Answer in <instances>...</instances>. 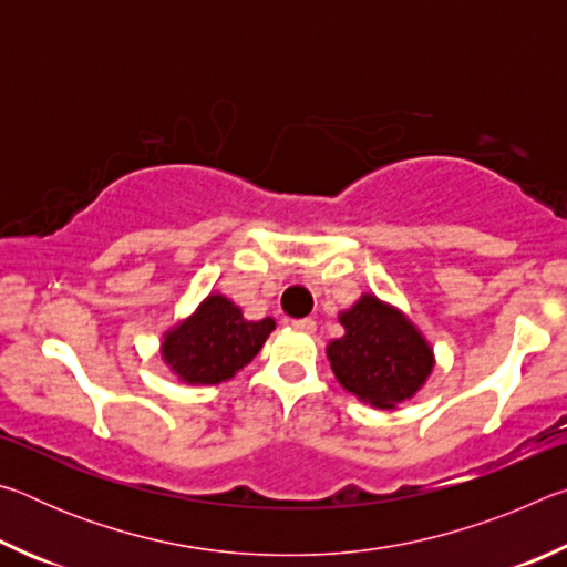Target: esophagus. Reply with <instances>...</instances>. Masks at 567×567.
<instances>
[{
	"label": "esophagus",
	"mask_w": 567,
	"mask_h": 567,
	"mask_svg": "<svg viewBox=\"0 0 567 567\" xmlns=\"http://www.w3.org/2000/svg\"><path fill=\"white\" fill-rule=\"evenodd\" d=\"M292 328L300 332H315L318 330V322H315L312 318H302V320H292Z\"/></svg>",
	"instance_id": "34e87169"
}]
</instances>
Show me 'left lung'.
I'll return each mask as SVG.
<instances>
[{
	"label": "left lung",
	"instance_id": "left-lung-1",
	"mask_svg": "<svg viewBox=\"0 0 567 567\" xmlns=\"http://www.w3.org/2000/svg\"><path fill=\"white\" fill-rule=\"evenodd\" d=\"M344 334L328 344L330 368L340 385L378 410L415 398L435 368V354L398 307L364 292L340 312Z\"/></svg>",
	"mask_w": 567,
	"mask_h": 567
}]
</instances>
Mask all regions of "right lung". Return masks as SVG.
Wrapping results in <instances>:
<instances>
[{
	"instance_id": "obj_1",
	"label": "right lung",
	"mask_w": 567,
	"mask_h": 567,
	"mask_svg": "<svg viewBox=\"0 0 567 567\" xmlns=\"http://www.w3.org/2000/svg\"><path fill=\"white\" fill-rule=\"evenodd\" d=\"M272 330V318L245 320L229 297L213 292L162 334L159 354L187 385H219L252 362Z\"/></svg>"
}]
</instances>
